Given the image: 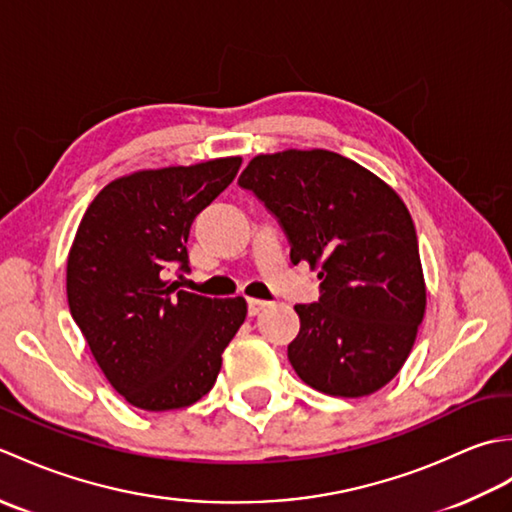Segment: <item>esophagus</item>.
I'll use <instances>...</instances> for the list:
<instances>
[{"instance_id": "obj_1", "label": "esophagus", "mask_w": 512, "mask_h": 512, "mask_svg": "<svg viewBox=\"0 0 512 512\" xmlns=\"http://www.w3.org/2000/svg\"><path fill=\"white\" fill-rule=\"evenodd\" d=\"M268 306H270L268 301H262V299H248V314H250V317H255V314L266 310Z\"/></svg>"}]
</instances>
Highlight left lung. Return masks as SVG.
<instances>
[{"label":"left lung","mask_w":512,"mask_h":512,"mask_svg":"<svg viewBox=\"0 0 512 512\" xmlns=\"http://www.w3.org/2000/svg\"><path fill=\"white\" fill-rule=\"evenodd\" d=\"M237 182L277 217L292 264L321 268L319 301L295 306L301 328L288 361L297 376L341 398L385 387L405 365L427 306L405 202L325 149L255 156Z\"/></svg>","instance_id":"8db88e82"}]
</instances>
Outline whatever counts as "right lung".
I'll list each match as a JSON object with an SVG mask.
<instances>
[{
	"label": "right lung",
	"mask_w": 512,
	"mask_h": 512,
	"mask_svg": "<svg viewBox=\"0 0 512 512\" xmlns=\"http://www.w3.org/2000/svg\"><path fill=\"white\" fill-rule=\"evenodd\" d=\"M242 158L136 171L96 195L68 255V303L92 356L129 405L182 409L209 394L246 319L244 297L209 299L167 279L189 273L187 239Z\"/></svg>",
	"instance_id": "right-lung-1"
}]
</instances>
